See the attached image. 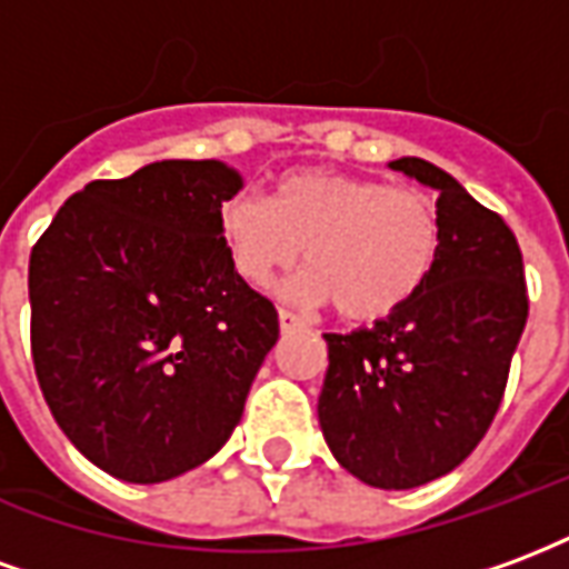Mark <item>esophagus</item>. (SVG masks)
Returning <instances> with one entry per match:
<instances>
[{"label":"esophagus","instance_id":"esophagus-1","mask_svg":"<svg viewBox=\"0 0 569 569\" xmlns=\"http://www.w3.org/2000/svg\"><path fill=\"white\" fill-rule=\"evenodd\" d=\"M277 317H280V332H296V329H301V320H298L292 310L280 308V313H277Z\"/></svg>","mask_w":569,"mask_h":569}]
</instances>
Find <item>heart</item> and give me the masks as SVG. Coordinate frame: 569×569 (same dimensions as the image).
<instances>
[{
    "label": "heart",
    "instance_id": "b5f03b06",
    "mask_svg": "<svg viewBox=\"0 0 569 569\" xmlns=\"http://www.w3.org/2000/svg\"><path fill=\"white\" fill-rule=\"evenodd\" d=\"M219 231L237 273L268 286L308 249L310 271L286 286L347 322H381L415 301L439 259V210L420 188L308 167L283 176L271 200L234 194Z\"/></svg>",
    "mask_w": 569,
    "mask_h": 569
}]
</instances>
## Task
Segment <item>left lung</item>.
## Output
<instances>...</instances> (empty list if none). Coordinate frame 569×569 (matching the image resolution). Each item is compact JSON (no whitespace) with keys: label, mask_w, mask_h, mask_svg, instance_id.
Wrapping results in <instances>:
<instances>
[{"label":"left lung","mask_w":569,"mask_h":569,"mask_svg":"<svg viewBox=\"0 0 569 569\" xmlns=\"http://www.w3.org/2000/svg\"><path fill=\"white\" fill-rule=\"evenodd\" d=\"M439 191V259L406 308L350 335H322L320 427L335 460L371 488L448 476L485 439L527 322L512 228L423 158L390 161Z\"/></svg>","instance_id":"obj_1"}]
</instances>
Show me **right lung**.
<instances>
[{"label": "right lung", "instance_id": "1", "mask_svg": "<svg viewBox=\"0 0 569 569\" xmlns=\"http://www.w3.org/2000/svg\"><path fill=\"white\" fill-rule=\"evenodd\" d=\"M222 161H154L93 179L30 256V345L57 427L133 485L194 469L240 423L280 322L234 271Z\"/></svg>", "mask_w": 569, "mask_h": 569}]
</instances>
